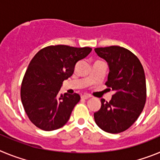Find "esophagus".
Returning <instances> with one entry per match:
<instances>
[{
  "label": "esophagus",
  "mask_w": 160,
  "mask_h": 160,
  "mask_svg": "<svg viewBox=\"0 0 160 160\" xmlns=\"http://www.w3.org/2000/svg\"><path fill=\"white\" fill-rule=\"evenodd\" d=\"M90 97H91V95H90V94H84L81 96V98H82V99H88V98H90Z\"/></svg>",
  "instance_id": "esophagus-1"
}]
</instances>
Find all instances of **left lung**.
Returning a JSON list of instances; mask_svg holds the SVG:
<instances>
[{
    "mask_svg": "<svg viewBox=\"0 0 160 160\" xmlns=\"http://www.w3.org/2000/svg\"><path fill=\"white\" fill-rule=\"evenodd\" d=\"M94 50L108 63L106 86L114 91L110 102L102 98L101 108L94 114V121L106 132L121 133L138 119L146 102L143 67L138 58L123 47L112 46Z\"/></svg>",
    "mask_w": 160,
    "mask_h": 160,
    "instance_id": "left-lung-1",
    "label": "left lung"
}]
</instances>
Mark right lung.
<instances>
[{"instance_id":"add662e5","label":"right lung","mask_w":160,"mask_h":160,"mask_svg":"<svg viewBox=\"0 0 160 160\" xmlns=\"http://www.w3.org/2000/svg\"><path fill=\"white\" fill-rule=\"evenodd\" d=\"M91 50L57 45L43 48L32 58L22 80L21 98L28 118L37 128L54 131L68 122L80 95L60 96V88L73 74L76 63Z\"/></svg>"}]
</instances>
